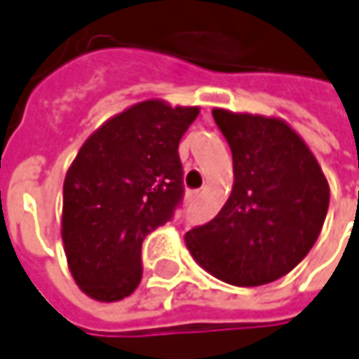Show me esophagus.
I'll return each mask as SVG.
<instances>
[{"mask_svg": "<svg viewBox=\"0 0 359 359\" xmlns=\"http://www.w3.org/2000/svg\"><path fill=\"white\" fill-rule=\"evenodd\" d=\"M198 198H201V193H198V191H191V193H189V203H191V205L196 203Z\"/></svg>", "mask_w": 359, "mask_h": 359, "instance_id": "obj_1", "label": "esophagus"}]
</instances>
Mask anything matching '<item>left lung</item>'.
Masks as SVG:
<instances>
[{
  "label": "left lung",
  "instance_id": "left-lung-1",
  "mask_svg": "<svg viewBox=\"0 0 359 359\" xmlns=\"http://www.w3.org/2000/svg\"><path fill=\"white\" fill-rule=\"evenodd\" d=\"M212 118L233 154L235 182L219 215L187 233V247L221 281L271 283L318 241L330 207L327 180L285 122L221 108Z\"/></svg>",
  "mask_w": 359,
  "mask_h": 359
}]
</instances>
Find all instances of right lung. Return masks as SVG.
Segmentation results:
<instances>
[{"label":"right lung","instance_id":"right-lung-1","mask_svg":"<svg viewBox=\"0 0 359 359\" xmlns=\"http://www.w3.org/2000/svg\"><path fill=\"white\" fill-rule=\"evenodd\" d=\"M198 108L161 100L110 118L80 149L64 180L62 239L78 287L124 299L142 279V241L182 203L179 142Z\"/></svg>","mask_w":359,"mask_h":359}]
</instances>
